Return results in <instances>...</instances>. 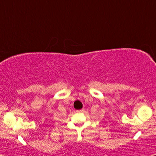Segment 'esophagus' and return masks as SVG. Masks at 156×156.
<instances>
[{"instance_id":"34e87169","label":"esophagus","mask_w":156,"mask_h":156,"mask_svg":"<svg viewBox=\"0 0 156 156\" xmlns=\"http://www.w3.org/2000/svg\"><path fill=\"white\" fill-rule=\"evenodd\" d=\"M83 111H84V110H83V109H81V110H80V111H78V112H83Z\"/></svg>"}]
</instances>
